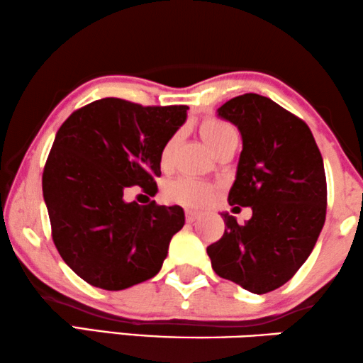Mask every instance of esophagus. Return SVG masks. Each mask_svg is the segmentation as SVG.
Masks as SVG:
<instances>
[{
	"label": "esophagus",
	"mask_w": 363,
	"mask_h": 363,
	"mask_svg": "<svg viewBox=\"0 0 363 363\" xmlns=\"http://www.w3.org/2000/svg\"><path fill=\"white\" fill-rule=\"evenodd\" d=\"M185 216L188 223H194L199 218V213L198 211H193V209H186L185 211Z\"/></svg>",
	"instance_id": "1"
}]
</instances>
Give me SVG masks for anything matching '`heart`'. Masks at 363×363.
Masks as SVG:
<instances>
[{"instance_id": "obj_1", "label": "heart", "mask_w": 363, "mask_h": 363, "mask_svg": "<svg viewBox=\"0 0 363 363\" xmlns=\"http://www.w3.org/2000/svg\"><path fill=\"white\" fill-rule=\"evenodd\" d=\"M199 134L206 145L211 149V152L216 149L219 144H223L225 139L235 138V130L233 125H229L224 121L209 118L204 119L199 124ZM172 140L165 145L164 152H162V162L169 159L170 150H172ZM214 194V190L206 183L191 180V178H178V180L172 182L165 188V196L173 203H180L183 206H191V208H201L204 204L211 201Z\"/></svg>"}]
</instances>
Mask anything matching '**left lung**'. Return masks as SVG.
Returning a JSON list of instances; mask_svg holds the SVG:
<instances>
[{"label":"left lung","mask_w":363,"mask_h":363,"mask_svg":"<svg viewBox=\"0 0 363 363\" xmlns=\"http://www.w3.org/2000/svg\"><path fill=\"white\" fill-rule=\"evenodd\" d=\"M216 113L242 138L228 201L250 206L252 218L239 225L220 213L224 234L206 252L219 277L264 295L295 275L321 234L328 204L323 157L306 123L270 98L245 93Z\"/></svg>","instance_id":"obj_1"}]
</instances>
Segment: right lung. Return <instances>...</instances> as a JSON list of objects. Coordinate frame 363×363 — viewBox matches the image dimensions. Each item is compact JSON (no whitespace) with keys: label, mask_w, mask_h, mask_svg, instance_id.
<instances>
[{"label":"right lung","mask_w":363,"mask_h":363,"mask_svg":"<svg viewBox=\"0 0 363 363\" xmlns=\"http://www.w3.org/2000/svg\"><path fill=\"white\" fill-rule=\"evenodd\" d=\"M188 106L144 108L119 98L96 99L57 130L42 175L52 239L86 283L118 291L160 272L182 206L128 203L139 185L157 193L165 145L185 124Z\"/></svg>","instance_id":"obj_1"}]
</instances>
